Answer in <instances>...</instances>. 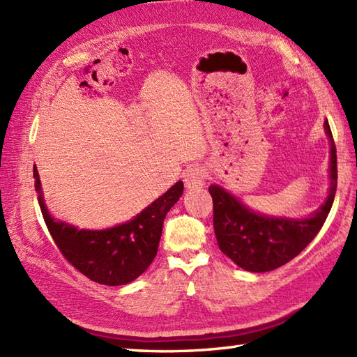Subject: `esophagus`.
<instances>
[{
  "label": "esophagus",
  "mask_w": 357,
  "mask_h": 357,
  "mask_svg": "<svg viewBox=\"0 0 357 357\" xmlns=\"http://www.w3.org/2000/svg\"><path fill=\"white\" fill-rule=\"evenodd\" d=\"M206 170L199 165L190 167L185 173H184V183L187 188H198L204 185V181H206Z\"/></svg>",
  "instance_id": "1"
}]
</instances>
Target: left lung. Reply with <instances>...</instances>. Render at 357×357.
I'll list each match as a JSON object with an SVG mask.
<instances>
[{"label": "left lung", "instance_id": "8db88e82", "mask_svg": "<svg viewBox=\"0 0 357 357\" xmlns=\"http://www.w3.org/2000/svg\"><path fill=\"white\" fill-rule=\"evenodd\" d=\"M324 127L330 139V192L327 201L310 218L290 219L255 213L222 187H208L213 198V227L218 245L241 268L264 273L282 267L298 256L322 229L337 187L335 139L328 121H325Z\"/></svg>", "mask_w": 357, "mask_h": 357}]
</instances>
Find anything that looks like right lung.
Returning <instances> with one entry per match:
<instances>
[{"instance_id": "add662e5", "label": "right lung", "mask_w": 357, "mask_h": 357, "mask_svg": "<svg viewBox=\"0 0 357 357\" xmlns=\"http://www.w3.org/2000/svg\"><path fill=\"white\" fill-rule=\"evenodd\" d=\"M33 178L44 222L59 252L93 282L110 287L132 282L149 268L158 253L165 215L184 190L183 181H178L132 221L105 230H79L49 215L36 167Z\"/></svg>"}]
</instances>
